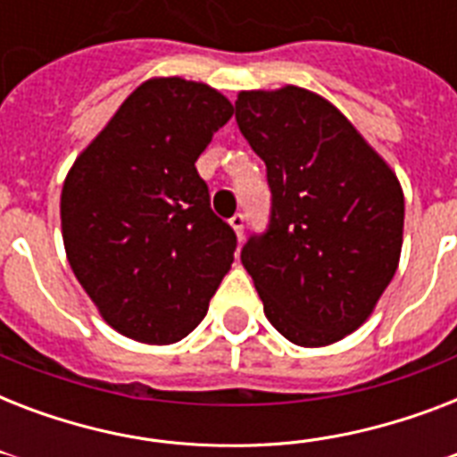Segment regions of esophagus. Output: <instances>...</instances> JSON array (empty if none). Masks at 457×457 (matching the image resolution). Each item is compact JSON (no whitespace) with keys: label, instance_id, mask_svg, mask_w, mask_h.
Masks as SVG:
<instances>
[{"label":"esophagus","instance_id":"1","mask_svg":"<svg viewBox=\"0 0 457 457\" xmlns=\"http://www.w3.org/2000/svg\"><path fill=\"white\" fill-rule=\"evenodd\" d=\"M244 215L242 213H237V215H232V218H229V228L235 229V235L239 237V239H242V235H244Z\"/></svg>","mask_w":457,"mask_h":457}]
</instances>
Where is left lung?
<instances>
[{
    "instance_id": "8db88e82",
    "label": "left lung",
    "mask_w": 457,
    "mask_h": 457,
    "mask_svg": "<svg viewBox=\"0 0 457 457\" xmlns=\"http://www.w3.org/2000/svg\"><path fill=\"white\" fill-rule=\"evenodd\" d=\"M237 125L265 161L270 225L242 263L265 318L296 346L344 339L372 315L403 246L396 172L325 96L285 85L246 89Z\"/></svg>"
}]
</instances>
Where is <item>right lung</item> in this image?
Returning a JSON list of instances; mask_svg holds the SVG:
<instances>
[{
	"mask_svg": "<svg viewBox=\"0 0 457 457\" xmlns=\"http://www.w3.org/2000/svg\"><path fill=\"white\" fill-rule=\"evenodd\" d=\"M235 109L218 89L152 78L71 165L61 235L75 278L116 332L165 346L199 325L235 261L196 158Z\"/></svg>",
	"mask_w": 457,
	"mask_h": 457,
	"instance_id": "right-lung-1",
	"label": "right lung"
}]
</instances>
